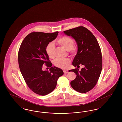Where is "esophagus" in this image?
I'll use <instances>...</instances> for the list:
<instances>
[{
  "instance_id": "1",
  "label": "esophagus",
  "mask_w": 122,
  "mask_h": 122,
  "mask_svg": "<svg viewBox=\"0 0 122 122\" xmlns=\"http://www.w3.org/2000/svg\"><path fill=\"white\" fill-rule=\"evenodd\" d=\"M64 74H67L68 73L69 71L68 70H64Z\"/></svg>"
}]
</instances>
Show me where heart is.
Masks as SVG:
<instances>
[{
    "label": "heart",
    "mask_w": 122,
    "mask_h": 122,
    "mask_svg": "<svg viewBox=\"0 0 122 122\" xmlns=\"http://www.w3.org/2000/svg\"><path fill=\"white\" fill-rule=\"evenodd\" d=\"M57 43L66 50L69 51L72 55L76 54V49L73 47L74 42L72 38L67 36H62L57 41ZM54 45L52 43H50L46 46V52L50 58H53L54 57ZM53 63L56 67L65 69L69 67L70 60L68 58H57L54 60Z\"/></svg>",
    "instance_id": "1"
}]
</instances>
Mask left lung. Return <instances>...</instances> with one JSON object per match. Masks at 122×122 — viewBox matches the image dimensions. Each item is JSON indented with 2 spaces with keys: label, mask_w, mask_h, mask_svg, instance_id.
Returning <instances> with one entry per match:
<instances>
[{
  "label": "left lung",
  "mask_w": 122,
  "mask_h": 122,
  "mask_svg": "<svg viewBox=\"0 0 122 122\" xmlns=\"http://www.w3.org/2000/svg\"><path fill=\"white\" fill-rule=\"evenodd\" d=\"M64 32L75 40L78 47L72 65L84 66L81 71L77 68L69 71L76 74V79L70 82L71 86L79 92L86 93L96 86L102 70V56L98 42L93 34L83 26Z\"/></svg>",
  "instance_id": "1"
}]
</instances>
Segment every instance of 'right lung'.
Wrapping results in <instances>:
<instances>
[{
	"mask_svg": "<svg viewBox=\"0 0 122 122\" xmlns=\"http://www.w3.org/2000/svg\"><path fill=\"white\" fill-rule=\"evenodd\" d=\"M58 31L52 33L33 32L22 42L18 52V63L21 73L27 85L34 92L41 96L55 89L62 70L52 64L46 52V46L55 39ZM50 67L49 71L42 70V65Z\"/></svg>",
	"mask_w": 122,
	"mask_h": 122,
	"instance_id": "1",
	"label": "right lung"
}]
</instances>
